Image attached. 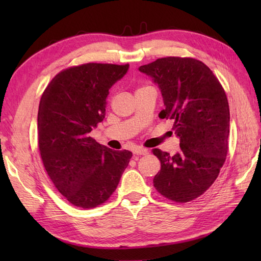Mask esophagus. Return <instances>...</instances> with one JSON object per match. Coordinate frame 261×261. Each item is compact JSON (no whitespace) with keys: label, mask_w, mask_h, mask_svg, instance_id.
Masks as SVG:
<instances>
[{"label":"esophagus","mask_w":261,"mask_h":261,"mask_svg":"<svg viewBox=\"0 0 261 261\" xmlns=\"http://www.w3.org/2000/svg\"><path fill=\"white\" fill-rule=\"evenodd\" d=\"M148 152L149 151L145 148H137V149H135V151H134L136 156H145V154H148Z\"/></svg>","instance_id":"obj_1"}]
</instances>
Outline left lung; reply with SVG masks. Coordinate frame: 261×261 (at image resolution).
<instances>
[{
	"label": "left lung",
	"mask_w": 261,
	"mask_h": 261,
	"mask_svg": "<svg viewBox=\"0 0 261 261\" xmlns=\"http://www.w3.org/2000/svg\"><path fill=\"white\" fill-rule=\"evenodd\" d=\"M164 97L160 119L174 121L179 151L152 152L162 168L153 186L166 198L186 203L201 196L215 179L229 150L230 110L222 85L206 65L190 57H165L140 66Z\"/></svg>",
	"instance_id": "left-lung-1"
}]
</instances>
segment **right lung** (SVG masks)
<instances>
[{
    "mask_svg": "<svg viewBox=\"0 0 261 261\" xmlns=\"http://www.w3.org/2000/svg\"><path fill=\"white\" fill-rule=\"evenodd\" d=\"M129 64L88 63L58 73L38 110V146L58 192L82 208L105 203L118 187L132 152L115 151L90 137L105 116L109 90Z\"/></svg>",
    "mask_w": 261,
    "mask_h": 261,
    "instance_id": "obj_1",
    "label": "right lung"
}]
</instances>
